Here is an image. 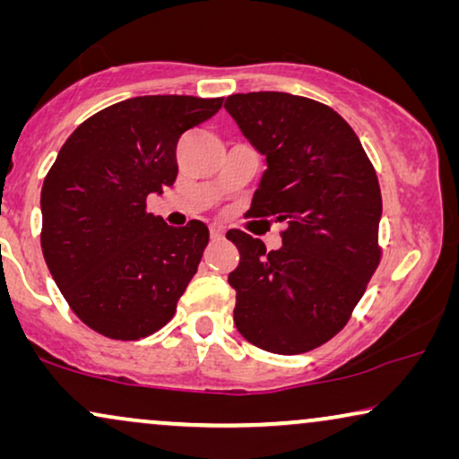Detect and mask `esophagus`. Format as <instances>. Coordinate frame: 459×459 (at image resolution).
Segmentation results:
<instances>
[{"label": "esophagus", "mask_w": 459, "mask_h": 459, "mask_svg": "<svg viewBox=\"0 0 459 459\" xmlns=\"http://www.w3.org/2000/svg\"><path fill=\"white\" fill-rule=\"evenodd\" d=\"M209 231H211V238H212V240H221L223 234H225L223 225H219V223H211Z\"/></svg>", "instance_id": "1"}]
</instances>
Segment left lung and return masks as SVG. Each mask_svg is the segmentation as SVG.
Wrapping results in <instances>:
<instances>
[{
  "mask_svg": "<svg viewBox=\"0 0 459 459\" xmlns=\"http://www.w3.org/2000/svg\"><path fill=\"white\" fill-rule=\"evenodd\" d=\"M223 106L267 162L248 215L286 223L278 250L228 231L240 253L228 278L234 324L269 353H307L344 328L378 267V178L330 106L284 91L234 93Z\"/></svg>",
  "mask_w": 459,
  "mask_h": 459,
  "instance_id": "left-lung-1",
  "label": "left lung"
}]
</instances>
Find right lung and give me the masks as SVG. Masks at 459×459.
Instances as JSON below:
<instances>
[{"label":"right lung","instance_id":"right-lung-1","mask_svg":"<svg viewBox=\"0 0 459 459\" xmlns=\"http://www.w3.org/2000/svg\"><path fill=\"white\" fill-rule=\"evenodd\" d=\"M223 98L140 96L87 118L60 148L41 187V250L81 322L137 341L175 316L209 228H171L146 212L150 194L178 178L179 137Z\"/></svg>","mask_w":459,"mask_h":459}]
</instances>
